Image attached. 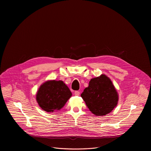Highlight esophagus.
<instances>
[{
  "mask_svg": "<svg viewBox=\"0 0 151 151\" xmlns=\"http://www.w3.org/2000/svg\"><path fill=\"white\" fill-rule=\"evenodd\" d=\"M74 95H75L76 96H79V95H80V92H79V91H75V92H74Z\"/></svg>",
  "mask_w": 151,
  "mask_h": 151,
  "instance_id": "esophagus-1",
  "label": "esophagus"
}]
</instances>
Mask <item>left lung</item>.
Returning <instances> with one entry per match:
<instances>
[{
	"label": "left lung",
	"mask_w": 151,
	"mask_h": 151,
	"mask_svg": "<svg viewBox=\"0 0 151 151\" xmlns=\"http://www.w3.org/2000/svg\"><path fill=\"white\" fill-rule=\"evenodd\" d=\"M81 96L95 116L110 113L118 103V93L110 79L105 74L92 78Z\"/></svg>",
	"instance_id": "left-lung-1"
}]
</instances>
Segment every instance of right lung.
Segmentation results:
<instances>
[{
	"instance_id": "1",
	"label": "right lung",
	"mask_w": 151,
	"mask_h": 151,
	"mask_svg": "<svg viewBox=\"0 0 151 151\" xmlns=\"http://www.w3.org/2000/svg\"><path fill=\"white\" fill-rule=\"evenodd\" d=\"M71 95L70 90L63 81L49 80L40 86L36 99L44 111L55 112L63 108Z\"/></svg>"
}]
</instances>
